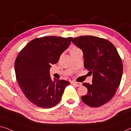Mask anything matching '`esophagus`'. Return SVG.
Returning <instances> with one entry per match:
<instances>
[{"label": "esophagus", "instance_id": "1", "mask_svg": "<svg viewBox=\"0 0 131 131\" xmlns=\"http://www.w3.org/2000/svg\"><path fill=\"white\" fill-rule=\"evenodd\" d=\"M72 84L76 86H80L81 85V83H80V82H72Z\"/></svg>", "mask_w": 131, "mask_h": 131}]
</instances>
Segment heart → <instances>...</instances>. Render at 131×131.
Here are the masks:
<instances>
[{"label": "heart", "instance_id": "1", "mask_svg": "<svg viewBox=\"0 0 131 131\" xmlns=\"http://www.w3.org/2000/svg\"><path fill=\"white\" fill-rule=\"evenodd\" d=\"M79 50H80V48L75 46H72L71 47V49H70V53H71H71L76 52V51H78Z\"/></svg>", "mask_w": 131, "mask_h": 131}]
</instances>
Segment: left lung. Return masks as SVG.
Segmentation results:
<instances>
[{"label": "left lung", "mask_w": 131, "mask_h": 131, "mask_svg": "<svg viewBox=\"0 0 131 131\" xmlns=\"http://www.w3.org/2000/svg\"><path fill=\"white\" fill-rule=\"evenodd\" d=\"M72 42L83 51L84 67L93 73L92 84H82L88 93L81 100L88 106H102L113 98L120 85L122 60L115 46L108 40L84 36L73 38Z\"/></svg>", "instance_id": "left-lung-1"}]
</instances>
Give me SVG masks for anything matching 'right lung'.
<instances>
[{"label":"right lung","instance_id":"add662e5","mask_svg":"<svg viewBox=\"0 0 131 131\" xmlns=\"http://www.w3.org/2000/svg\"><path fill=\"white\" fill-rule=\"evenodd\" d=\"M72 39L57 36L35 38L16 57L15 71L19 87L29 102L39 107L49 108L58 104L70 84L55 78L52 81L49 69L51 64L58 62Z\"/></svg>","mask_w":131,"mask_h":131}]
</instances>
